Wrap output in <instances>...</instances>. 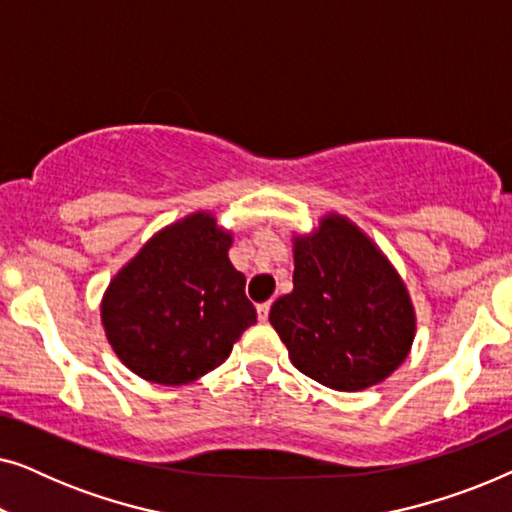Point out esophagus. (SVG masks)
I'll use <instances>...</instances> for the list:
<instances>
[{
  "label": "esophagus",
  "instance_id": "obj_1",
  "mask_svg": "<svg viewBox=\"0 0 512 512\" xmlns=\"http://www.w3.org/2000/svg\"><path fill=\"white\" fill-rule=\"evenodd\" d=\"M256 314H258V321H268L270 317V303H261L256 307Z\"/></svg>",
  "mask_w": 512,
  "mask_h": 512
}]
</instances>
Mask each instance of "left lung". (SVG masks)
Returning a JSON list of instances; mask_svg holds the SVG:
<instances>
[{"label":"left lung","instance_id":"left-lung-1","mask_svg":"<svg viewBox=\"0 0 512 512\" xmlns=\"http://www.w3.org/2000/svg\"><path fill=\"white\" fill-rule=\"evenodd\" d=\"M270 324L300 373L361 391L405 361L415 307L380 247L345 216L326 214L310 235L293 237V291L270 307Z\"/></svg>","mask_w":512,"mask_h":512}]
</instances>
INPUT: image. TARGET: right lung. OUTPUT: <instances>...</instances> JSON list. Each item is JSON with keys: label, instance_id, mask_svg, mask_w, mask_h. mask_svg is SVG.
<instances>
[{"label": "right lung", "instance_id": "right-lung-1", "mask_svg": "<svg viewBox=\"0 0 512 512\" xmlns=\"http://www.w3.org/2000/svg\"><path fill=\"white\" fill-rule=\"evenodd\" d=\"M230 244L233 235L212 214H188L153 235L111 279L102 326L132 373L170 387L195 382L256 324Z\"/></svg>", "mask_w": 512, "mask_h": 512}]
</instances>
